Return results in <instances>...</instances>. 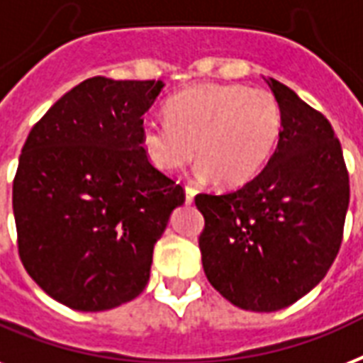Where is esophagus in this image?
<instances>
[{
  "label": "esophagus",
  "mask_w": 363,
  "mask_h": 363,
  "mask_svg": "<svg viewBox=\"0 0 363 363\" xmlns=\"http://www.w3.org/2000/svg\"><path fill=\"white\" fill-rule=\"evenodd\" d=\"M184 194H186V203H192L194 198H196V188L186 186L184 188Z\"/></svg>",
  "instance_id": "1"
}]
</instances>
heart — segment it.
Segmentation results:
<instances>
[{
	"instance_id": "1",
	"label": "heart",
	"mask_w": 363,
	"mask_h": 363,
	"mask_svg": "<svg viewBox=\"0 0 363 363\" xmlns=\"http://www.w3.org/2000/svg\"><path fill=\"white\" fill-rule=\"evenodd\" d=\"M165 120L140 127L148 162L175 173L192 162L196 148V173L223 186H240L259 175L281 133L276 96L236 83H200L177 93L165 104Z\"/></svg>"
}]
</instances>
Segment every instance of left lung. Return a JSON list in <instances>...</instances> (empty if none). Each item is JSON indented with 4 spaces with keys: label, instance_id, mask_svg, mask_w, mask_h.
<instances>
[{
    "label": "left lung",
    "instance_id": "1",
    "mask_svg": "<svg viewBox=\"0 0 363 363\" xmlns=\"http://www.w3.org/2000/svg\"><path fill=\"white\" fill-rule=\"evenodd\" d=\"M281 133L267 167L234 192L198 194L207 280L243 311L286 308L323 280L342 242L350 184L339 138L295 91L267 79Z\"/></svg>",
    "mask_w": 363,
    "mask_h": 363
}]
</instances>
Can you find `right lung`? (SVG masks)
Masks as SVG:
<instances>
[{
  "mask_svg": "<svg viewBox=\"0 0 363 363\" xmlns=\"http://www.w3.org/2000/svg\"><path fill=\"white\" fill-rule=\"evenodd\" d=\"M163 82L89 77L28 135L13 181L18 255L74 311L116 308L150 280L154 245L184 190L140 146Z\"/></svg>",
  "mask_w": 363,
  "mask_h": 363,
  "instance_id": "add662e5",
  "label": "right lung"
}]
</instances>
